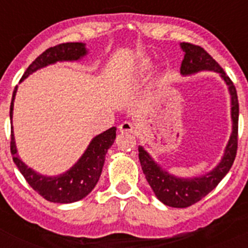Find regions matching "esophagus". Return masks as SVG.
Masks as SVG:
<instances>
[{"label":"esophagus","instance_id":"34e87169","mask_svg":"<svg viewBox=\"0 0 248 248\" xmlns=\"http://www.w3.org/2000/svg\"><path fill=\"white\" fill-rule=\"evenodd\" d=\"M119 130L122 133H130V134H134L135 133L134 125L130 122H123L119 125Z\"/></svg>","mask_w":248,"mask_h":248}]
</instances>
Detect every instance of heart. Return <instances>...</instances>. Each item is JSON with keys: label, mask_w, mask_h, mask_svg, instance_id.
<instances>
[{"label": "heart", "mask_w": 248, "mask_h": 248, "mask_svg": "<svg viewBox=\"0 0 248 248\" xmlns=\"http://www.w3.org/2000/svg\"><path fill=\"white\" fill-rule=\"evenodd\" d=\"M139 68L141 69V71H146V69H149V62L148 61H141L139 64Z\"/></svg>", "instance_id": "obj_1"}]
</instances>
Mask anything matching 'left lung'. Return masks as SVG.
<instances>
[{"instance_id":"8db88e82","label":"left lung","mask_w":248,"mask_h":248,"mask_svg":"<svg viewBox=\"0 0 248 248\" xmlns=\"http://www.w3.org/2000/svg\"><path fill=\"white\" fill-rule=\"evenodd\" d=\"M180 46L185 53L180 68V73L183 76H190L200 71H214L217 72L225 83L229 85V92L231 94L232 118V133L222 159L214 170L201 176L181 179L169 174L166 170H163L161 166L155 163L153 157L144 150L143 146H139L140 165L156 198L166 206L183 209L194 205L211 192L230 171L235 161L238 135V99L237 92L232 80L220 67V64L202 47L185 42Z\"/></svg>"}]
</instances>
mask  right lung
Returning <instances> with one entry per match:
<instances>
[{
    "label": "right lung",
    "instance_id": "right-lung-1",
    "mask_svg": "<svg viewBox=\"0 0 248 248\" xmlns=\"http://www.w3.org/2000/svg\"><path fill=\"white\" fill-rule=\"evenodd\" d=\"M85 54H87L85 45L79 42L62 43V45L48 48L31 63L27 71L22 76L21 82L39 68L53 64L56 62H62V61H78ZM16 93L17 87L12 94V102H11L10 108L11 120H12L13 102H15ZM115 131H117V128L113 126L102 134L93 138L80 159L68 171H65L64 174L57 175V176H45V175L38 174L31 168H28L19 159L18 154H17L16 143H15L13 126H11V154H12L13 161L21 174L25 176L26 181L42 198L50 202H76V201H79L85 198L94 189V186L97 185L100 174H102L103 165H104L105 154L115 140Z\"/></svg>",
    "mask_w": 248,
    "mask_h": 248
}]
</instances>
